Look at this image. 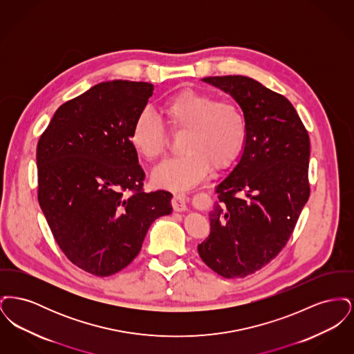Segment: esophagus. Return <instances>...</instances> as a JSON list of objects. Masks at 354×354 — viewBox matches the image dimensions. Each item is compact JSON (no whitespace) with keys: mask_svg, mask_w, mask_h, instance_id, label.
Listing matches in <instances>:
<instances>
[{"mask_svg":"<svg viewBox=\"0 0 354 354\" xmlns=\"http://www.w3.org/2000/svg\"><path fill=\"white\" fill-rule=\"evenodd\" d=\"M172 207L175 211L182 212L187 208V196L185 194H175L172 198Z\"/></svg>","mask_w":354,"mask_h":354,"instance_id":"obj_1","label":"esophagus"}]
</instances>
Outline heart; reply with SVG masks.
I'll return each mask as SVG.
<instances>
[{
    "mask_svg": "<svg viewBox=\"0 0 354 354\" xmlns=\"http://www.w3.org/2000/svg\"><path fill=\"white\" fill-rule=\"evenodd\" d=\"M171 131L185 133L182 156L165 162L155 169L153 183L169 189H187L201 183L215 169L228 167L241 151L247 126L241 109L232 101L196 90H183L160 106ZM131 145L142 158L153 162L163 156L167 135L152 113L142 111L133 123Z\"/></svg>",
    "mask_w": 354,
    "mask_h": 354,
    "instance_id": "b5f03b06",
    "label": "heart"
}]
</instances>
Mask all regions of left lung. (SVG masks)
Segmentation results:
<instances>
[{
    "mask_svg": "<svg viewBox=\"0 0 354 354\" xmlns=\"http://www.w3.org/2000/svg\"><path fill=\"white\" fill-rule=\"evenodd\" d=\"M203 82L230 94L243 110L241 156L216 185L211 232L198 245L203 261L234 279L261 270L286 247L309 198V135L292 103L243 75Z\"/></svg>",
    "mask_w": 354,
    "mask_h": 354,
    "instance_id": "obj_1",
    "label": "left lung"
}]
</instances>
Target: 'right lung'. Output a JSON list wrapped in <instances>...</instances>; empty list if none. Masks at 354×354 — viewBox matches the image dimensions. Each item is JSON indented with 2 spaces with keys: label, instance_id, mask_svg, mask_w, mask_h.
<instances>
[{
  "label": "right lung",
  "instance_id": "add662e5",
  "mask_svg": "<svg viewBox=\"0 0 354 354\" xmlns=\"http://www.w3.org/2000/svg\"><path fill=\"white\" fill-rule=\"evenodd\" d=\"M153 86L110 81L64 103L37 145L38 202L78 268L104 277L140 252L152 221L172 212L169 191L143 189L130 133Z\"/></svg>",
  "mask_w": 354,
  "mask_h": 354
}]
</instances>
